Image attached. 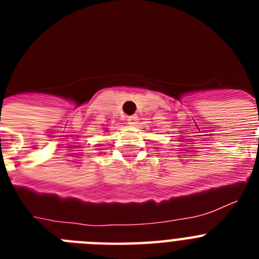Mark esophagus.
<instances>
[{"label": "esophagus", "instance_id": "34e87169", "mask_svg": "<svg viewBox=\"0 0 259 259\" xmlns=\"http://www.w3.org/2000/svg\"><path fill=\"white\" fill-rule=\"evenodd\" d=\"M137 120H139V119H137L136 115L128 116V118H127V123L130 125H136L137 124Z\"/></svg>", "mask_w": 259, "mask_h": 259}]
</instances>
